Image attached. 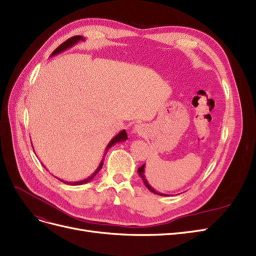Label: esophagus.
Wrapping results in <instances>:
<instances>
[{"instance_id": "1", "label": "esophagus", "mask_w": 256, "mask_h": 256, "mask_svg": "<svg viewBox=\"0 0 256 256\" xmlns=\"http://www.w3.org/2000/svg\"><path fill=\"white\" fill-rule=\"evenodd\" d=\"M134 132L138 136H142L145 132V126L143 124H136L134 127Z\"/></svg>"}]
</instances>
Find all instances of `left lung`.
<instances>
[{
  "label": "left lung",
  "instance_id": "obj_1",
  "mask_svg": "<svg viewBox=\"0 0 256 256\" xmlns=\"http://www.w3.org/2000/svg\"><path fill=\"white\" fill-rule=\"evenodd\" d=\"M145 164H143L142 166H140L138 168V175H140V177L142 178V180H143V182H144V184L146 186V188L148 189L150 191H152V193H154V194H158V196H166V194H164V193H160V192H158V191H156L154 190L152 186L148 184V182H147V180H146V177H145Z\"/></svg>",
  "mask_w": 256,
  "mask_h": 256
}]
</instances>
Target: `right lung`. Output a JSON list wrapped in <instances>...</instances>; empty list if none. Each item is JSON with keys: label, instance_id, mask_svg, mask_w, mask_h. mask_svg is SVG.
Returning <instances> with one entry per match:
<instances>
[{"label": "right lung", "instance_id": "1", "mask_svg": "<svg viewBox=\"0 0 256 256\" xmlns=\"http://www.w3.org/2000/svg\"><path fill=\"white\" fill-rule=\"evenodd\" d=\"M80 40H84V38L82 37V36H72V37H70L69 38V40H67L66 42H64L63 44H62L60 46H58V47L54 50L53 52H52V54L51 56H56V54H58V53H60V52H63V51H65L66 49H68V48H70V47H72L74 44H76V42H80ZM127 140V132H126V130H122L120 132H118V134H116L112 140L110 141V143L108 144V146H106V152H104V156H106V152H108V150L110 148L111 146H113L115 143H118V142H124V141H126ZM104 157L102 158V162H100V164H99V166L97 168V170L96 171L92 173L90 177H88V178H85V180H80V182H64V180H60V182H63L64 184H70V186H79V184H86V182H90L92 178H94L95 176H96V174L100 171V170H102V166H104Z\"/></svg>", "mask_w": 256, "mask_h": 256}]
</instances>
